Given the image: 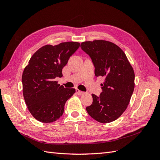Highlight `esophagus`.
Listing matches in <instances>:
<instances>
[{"instance_id": "34e87169", "label": "esophagus", "mask_w": 160, "mask_h": 160, "mask_svg": "<svg viewBox=\"0 0 160 160\" xmlns=\"http://www.w3.org/2000/svg\"><path fill=\"white\" fill-rule=\"evenodd\" d=\"M76 93L78 94V95H83V94H85V92H83V91H80V90H79V89H76Z\"/></svg>"}]
</instances>
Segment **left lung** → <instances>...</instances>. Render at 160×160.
<instances>
[{
	"instance_id": "obj_1",
	"label": "left lung",
	"mask_w": 160,
	"mask_h": 160,
	"mask_svg": "<svg viewBox=\"0 0 160 160\" xmlns=\"http://www.w3.org/2000/svg\"><path fill=\"white\" fill-rule=\"evenodd\" d=\"M82 50L89 55L96 77H104L99 97L92 94L93 103L86 110L103 123L119 118L127 109L134 90L135 73L125 52L114 43L104 40L85 41Z\"/></svg>"
}]
</instances>
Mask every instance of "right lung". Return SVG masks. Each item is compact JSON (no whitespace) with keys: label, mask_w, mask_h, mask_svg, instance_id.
Here are the masks:
<instances>
[{"label":"right lung","mask_w":160,"mask_h":160,"mask_svg":"<svg viewBox=\"0 0 160 160\" xmlns=\"http://www.w3.org/2000/svg\"><path fill=\"white\" fill-rule=\"evenodd\" d=\"M78 42H65L41 47L31 57L22 75V93L27 108L37 120L51 123L64 112L66 101L75 93L55 81L78 49Z\"/></svg>","instance_id":"add662e5"}]
</instances>
